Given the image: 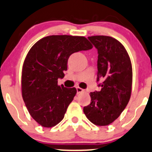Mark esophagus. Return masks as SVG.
Instances as JSON below:
<instances>
[{
  "label": "esophagus",
  "mask_w": 152,
  "mask_h": 152,
  "mask_svg": "<svg viewBox=\"0 0 152 152\" xmlns=\"http://www.w3.org/2000/svg\"><path fill=\"white\" fill-rule=\"evenodd\" d=\"M76 91H77V94H80V93H82L84 91V90L82 88H79V87H77L76 88Z\"/></svg>",
  "instance_id": "34e87169"
}]
</instances>
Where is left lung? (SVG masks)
I'll list each match as a JSON object with an SVG mask.
<instances>
[{"label":"left lung","mask_w":152,"mask_h":152,"mask_svg":"<svg viewBox=\"0 0 152 152\" xmlns=\"http://www.w3.org/2000/svg\"><path fill=\"white\" fill-rule=\"evenodd\" d=\"M98 51L97 79H104L98 86L100 91L90 94L91 104L84 107L87 118L99 126L117 120L129 103L132 93V67L123 45L105 35L88 37Z\"/></svg>","instance_id":"obj_1"}]
</instances>
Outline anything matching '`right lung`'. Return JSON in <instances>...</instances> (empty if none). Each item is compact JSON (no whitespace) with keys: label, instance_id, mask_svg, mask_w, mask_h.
Wrapping results in <instances>:
<instances>
[{"label":"right lung","instance_id":"obj_1","mask_svg":"<svg viewBox=\"0 0 152 152\" xmlns=\"http://www.w3.org/2000/svg\"><path fill=\"white\" fill-rule=\"evenodd\" d=\"M92 48L85 37L63 35L45 37L29 50L22 69V96L39 125L50 128L63 120L76 89L59 86L58 79L64 78L71 54Z\"/></svg>","mask_w":152,"mask_h":152}]
</instances>
